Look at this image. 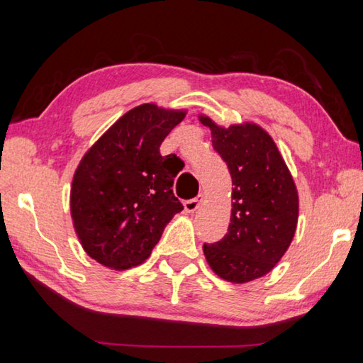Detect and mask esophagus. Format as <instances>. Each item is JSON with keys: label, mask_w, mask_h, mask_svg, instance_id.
I'll list each match as a JSON object with an SVG mask.
<instances>
[{"label": "esophagus", "mask_w": 363, "mask_h": 363, "mask_svg": "<svg viewBox=\"0 0 363 363\" xmlns=\"http://www.w3.org/2000/svg\"><path fill=\"white\" fill-rule=\"evenodd\" d=\"M203 203V195H196L195 199H190V200H186L184 201V208H186L187 213H195L196 210H199L200 205Z\"/></svg>", "instance_id": "esophagus-1"}]
</instances>
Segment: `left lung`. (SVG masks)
I'll return each mask as SVG.
<instances>
[{
	"mask_svg": "<svg viewBox=\"0 0 363 363\" xmlns=\"http://www.w3.org/2000/svg\"><path fill=\"white\" fill-rule=\"evenodd\" d=\"M211 130L213 147L232 176V213L225 235L205 243L203 253L220 279L245 284L275 267L296 232L298 190L269 134L255 123Z\"/></svg>",
	"mask_w": 363,
	"mask_h": 363,
	"instance_id": "obj_1",
	"label": "left lung"
}]
</instances>
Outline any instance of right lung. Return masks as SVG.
I'll return each instance as SVG.
<instances>
[{
    "label": "right lung",
    "mask_w": 363,
    "mask_h": 363,
    "mask_svg": "<svg viewBox=\"0 0 363 363\" xmlns=\"http://www.w3.org/2000/svg\"><path fill=\"white\" fill-rule=\"evenodd\" d=\"M186 112L143 104L84 153L72 182L75 232L93 259L125 270L144 262L184 206L173 194L176 155L160 145Z\"/></svg>",
    "instance_id": "right-lung-1"
}]
</instances>
